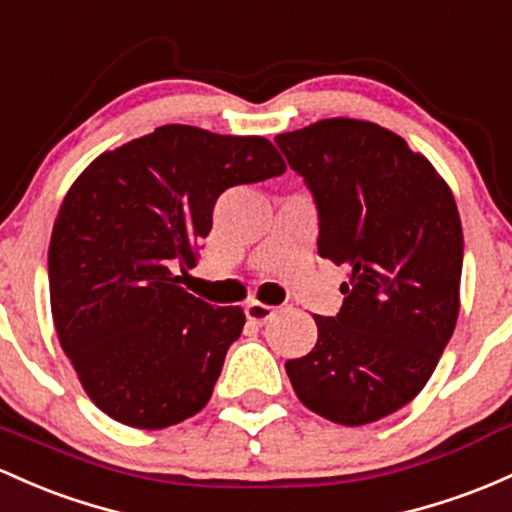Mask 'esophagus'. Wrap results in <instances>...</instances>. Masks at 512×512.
<instances>
[{"label":"esophagus","instance_id":"obj_1","mask_svg":"<svg viewBox=\"0 0 512 512\" xmlns=\"http://www.w3.org/2000/svg\"><path fill=\"white\" fill-rule=\"evenodd\" d=\"M245 316L250 323L255 325H265L269 320L274 318V308L267 306V303H260V301H250L245 306Z\"/></svg>","mask_w":512,"mask_h":512}]
</instances>
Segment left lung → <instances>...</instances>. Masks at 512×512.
Returning a JSON list of instances; mask_svg holds the SVG:
<instances>
[{"mask_svg": "<svg viewBox=\"0 0 512 512\" xmlns=\"http://www.w3.org/2000/svg\"><path fill=\"white\" fill-rule=\"evenodd\" d=\"M318 209V255L347 265L338 316L286 374L306 408L367 425L418 396L459 316L464 235L447 182L396 133L323 119L274 138Z\"/></svg>", "mask_w": 512, "mask_h": 512, "instance_id": "obj_1", "label": "left lung"}]
</instances>
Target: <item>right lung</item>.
Returning <instances> with one entry per match:
<instances>
[{
  "label": "right lung",
  "instance_id": "right-lung-1",
  "mask_svg": "<svg viewBox=\"0 0 512 512\" xmlns=\"http://www.w3.org/2000/svg\"><path fill=\"white\" fill-rule=\"evenodd\" d=\"M286 170L267 138L155 128L99 155L67 192L48 247L50 311L94 406L162 430L209 403L245 313L184 291L226 189Z\"/></svg>",
  "mask_w": 512,
  "mask_h": 512
}]
</instances>
